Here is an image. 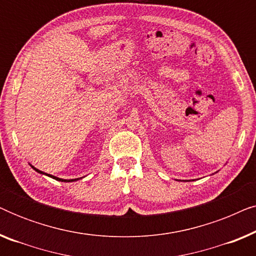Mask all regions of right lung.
Instances as JSON below:
<instances>
[{
  "instance_id": "1",
  "label": "right lung",
  "mask_w": 256,
  "mask_h": 256,
  "mask_svg": "<svg viewBox=\"0 0 256 256\" xmlns=\"http://www.w3.org/2000/svg\"><path fill=\"white\" fill-rule=\"evenodd\" d=\"M34 168V166H32ZM34 170L37 171V172H40V174H45L43 171H40V170H38V169H36V168H34ZM48 177H51V178H54V180H62V182H74V180H78V178H76V180H62V178H58V177H54V176H51V174H48Z\"/></svg>"
}]
</instances>
